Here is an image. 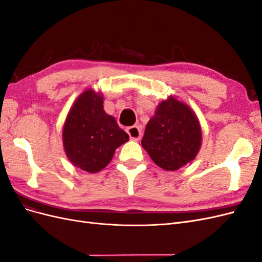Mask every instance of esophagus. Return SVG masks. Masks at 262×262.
Wrapping results in <instances>:
<instances>
[{
	"label": "esophagus",
	"mask_w": 262,
	"mask_h": 262,
	"mask_svg": "<svg viewBox=\"0 0 262 262\" xmlns=\"http://www.w3.org/2000/svg\"><path fill=\"white\" fill-rule=\"evenodd\" d=\"M126 132H128L129 137L134 141H140V139L142 138V130L139 125L129 126V128L126 129Z\"/></svg>",
	"instance_id": "esophagus-1"
}]
</instances>
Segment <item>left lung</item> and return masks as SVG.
Segmentation results:
<instances>
[{
  "mask_svg": "<svg viewBox=\"0 0 262 262\" xmlns=\"http://www.w3.org/2000/svg\"><path fill=\"white\" fill-rule=\"evenodd\" d=\"M201 141V126L193 110L169 96L157 106L141 143L157 166L175 171L194 160Z\"/></svg>",
  "mask_w": 262,
  "mask_h": 262,
  "instance_id": "8db88e82",
  "label": "left lung"
}]
</instances>
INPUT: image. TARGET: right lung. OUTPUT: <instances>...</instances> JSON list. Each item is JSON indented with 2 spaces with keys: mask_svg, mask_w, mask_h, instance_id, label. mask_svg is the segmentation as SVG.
Returning a JSON list of instances; mask_svg holds the SVG:
<instances>
[{
  "mask_svg": "<svg viewBox=\"0 0 262 262\" xmlns=\"http://www.w3.org/2000/svg\"><path fill=\"white\" fill-rule=\"evenodd\" d=\"M104 97L93 90L82 93L63 126V146L70 162L82 170L98 172L113 160L129 136L104 110Z\"/></svg>",
  "mask_w": 262,
  "mask_h": 262,
  "instance_id": "obj_1",
  "label": "right lung"
}]
</instances>
